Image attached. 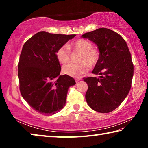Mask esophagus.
<instances>
[{
	"mask_svg": "<svg viewBox=\"0 0 148 148\" xmlns=\"http://www.w3.org/2000/svg\"><path fill=\"white\" fill-rule=\"evenodd\" d=\"M75 80H76V82H78L80 80H82V78H76Z\"/></svg>",
	"mask_w": 148,
	"mask_h": 148,
	"instance_id": "1",
	"label": "esophagus"
}]
</instances>
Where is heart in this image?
Wrapping results in <instances>:
<instances>
[{
  "instance_id": "b5f03b06",
  "label": "heart",
  "mask_w": 148,
  "mask_h": 148,
  "mask_svg": "<svg viewBox=\"0 0 148 148\" xmlns=\"http://www.w3.org/2000/svg\"><path fill=\"white\" fill-rule=\"evenodd\" d=\"M92 44L86 39H77L68 46H62L56 51V57L59 62L64 64L69 62L71 56L69 49L81 52L79 63H70L62 67L63 73L72 77H79L86 72L89 66L94 67L98 63L100 58L99 51L92 47Z\"/></svg>"
}]
</instances>
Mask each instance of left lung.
I'll return each instance as SVG.
<instances>
[{"label": "left lung", "instance_id": "obj_1", "mask_svg": "<svg viewBox=\"0 0 148 148\" xmlns=\"http://www.w3.org/2000/svg\"><path fill=\"white\" fill-rule=\"evenodd\" d=\"M98 46L100 58L92 73L99 77H84L88 85L86 99L90 108L100 113L117 108L131 89L134 66L126 42L121 35L106 28L84 34Z\"/></svg>", "mask_w": 148, "mask_h": 148}]
</instances>
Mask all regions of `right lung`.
I'll list each match as a JSON object with an SVG mask.
<instances>
[{"label":"right lung","mask_w":148,"mask_h":148,"mask_svg":"<svg viewBox=\"0 0 148 148\" xmlns=\"http://www.w3.org/2000/svg\"><path fill=\"white\" fill-rule=\"evenodd\" d=\"M76 34L37 32L23 45L18 64L19 89L23 98L37 112L46 116L57 113L66 104L73 77L60 76L61 64L56 51Z\"/></svg>","instance_id":"add662e5"}]
</instances>
